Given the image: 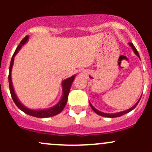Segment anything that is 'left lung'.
I'll use <instances>...</instances> for the list:
<instances>
[{"mask_svg": "<svg viewBox=\"0 0 152 152\" xmlns=\"http://www.w3.org/2000/svg\"><path fill=\"white\" fill-rule=\"evenodd\" d=\"M129 45L130 46L132 47V48L133 49V50H134V53H135V54L137 55V56H138L139 58H140V56H139V53H138V52H137V49L135 48V47L134 46V45H133V44L132 43V42H129ZM140 99H141V96H140V99H139V100H138V102H137V103H136L135 104H134V106H133L132 107H131V108H130V109H129V110H125V111H123V112H120V113H115V114H107V113H102V112H100V111H99V110H96V108H94V107H93V105H92L90 103V102H89V103H90V107H91V108L93 109V111H94L95 113H97L98 115H101V116H104V117H107V118H116V117H120V116L126 114V113H129L130 111H132V110H134V109L135 108V107H136V106L137 105V104L139 103V102H140Z\"/></svg>", "mask_w": 152, "mask_h": 152, "instance_id": "obj_1", "label": "left lung"}]
</instances>
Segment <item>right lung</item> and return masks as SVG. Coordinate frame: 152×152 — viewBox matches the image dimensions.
Listing matches in <instances>:
<instances>
[{"label": "right lung", "mask_w": 152, "mask_h": 152, "mask_svg": "<svg viewBox=\"0 0 152 152\" xmlns=\"http://www.w3.org/2000/svg\"><path fill=\"white\" fill-rule=\"evenodd\" d=\"M28 39V36H26L25 37L22 39L20 43L19 44V45H18V48H16V50H15V53H14L13 56H12V59H11L10 66V73H9V85H10V90L11 96H12V99H13L14 102H15V104H16L17 107H18L20 110H22L23 113H25L26 114L28 115L34 116V117H36V118H41L52 117V116L56 115L60 113L63 110V109L65 108V105H66L69 92H70V87H71L72 83H73V80H74L75 76H71V77L68 78V79H65V80H64L63 82H62V99H61L60 101L58 102L57 104L55 105L54 107H51V108L50 109H47V110H33L24 107V106L20 102V101L18 100V97H17L16 94H15V90H14V88H13V85H12V76H11V75H12V66H13L14 59H15V55L18 53V52L19 51L20 49L21 48V47H22L23 45L27 42Z\"/></svg>", "instance_id": "1"}]
</instances>
